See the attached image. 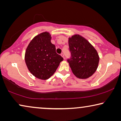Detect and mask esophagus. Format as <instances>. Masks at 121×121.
<instances>
[{"label":"esophagus","instance_id":"34e87169","mask_svg":"<svg viewBox=\"0 0 121 121\" xmlns=\"http://www.w3.org/2000/svg\"><path fill=\"white\" fill-rule=\"evenodd\" d=\"M60 55H61V56H62L63 58H64V53H62V54H60Z\"/></svg>","mask_w":121,"mask_h":121}]
</instances>
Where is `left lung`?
Segmentation results:
<instances>
[{"instance_id": "1", "label": "left lung", "mask_w": 121, "mask_h": 121, "mask_svg": "<svg viewBox=\"0 0 121 121\" xmlns=\"http://www.w3.org/2000/svg\"><path fill=\"white\" fill-rule=\"evenodd\" d=\"M71 57L67 60L73 73L80 79H87L96 72L99 56L91 44L79 35L69 38Z\"/></svg>"}]
</instances>
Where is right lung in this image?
<instances>
[{
    "instance_id": "add662e5",
    "label": "right lung",
    "mask_w": 121,
    "mask_h": 121,
    "mask_svg": "<svg viewBox=\"0 0 121 121\" xmlns=\"http://www.w3.org/2000/svg\"><path fill=\"white\" fill-rule=\"evenodd\" d=\"M51 36L44 32L35 36L28 45L25 60L29 70L41 80H47L53 74L63 58L56 52L51 42Z\"/></svg>"
}]
</instances>
